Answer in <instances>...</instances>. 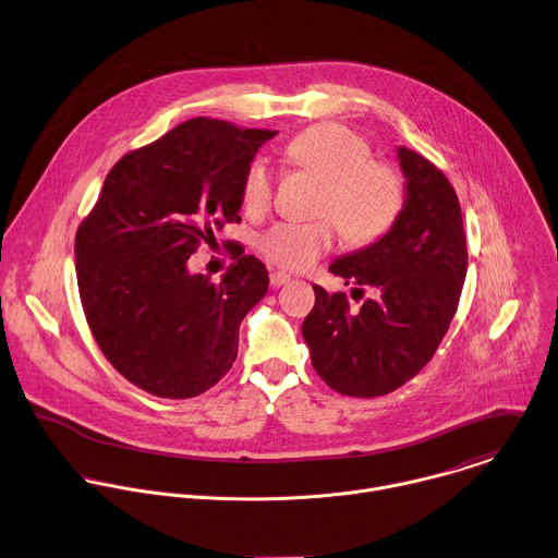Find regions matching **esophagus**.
<instances>
[{
    "instance_id": "obj_1",
    "label": "esophagus",
    "mask_w": 558,
    "mask_h": 558,
    "mask_svg": "<svg viewBox=\"0 0 558 558\" xmlns=\"http://www.w3.org/2000/svg\"><path fill=\"white\" fill-rule=\"evenodd\" d=\"M289 280H291V276H289V274H284V271H271V274H269V284H271L274 289H278V287L287 284Z\"/></svg>"
}]
</instances>
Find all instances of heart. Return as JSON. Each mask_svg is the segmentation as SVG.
Wrapping results in <instances>:
<instances>
[{
    "instance_id": "heart-1",
    "label": "heart",
    "mask_w": 558,
    "mask_h": 558,
    "mask_svg": "<svg viewBox=\"0 0 558 558\" xmlns=\"http://www.w3.org/2000/svg\"><path fill=\"white\" fill-rule=\"evenodd\" d=\"M372 143L356 130L322 121L298 132L284 147L291 169L324 180L317 221H278L256 236V250L276 267L304 271L328 254L337 230L356 247L385 239L407 208V178L385 158L372 156ZM276 173L267 158H254L241 178V204L258 217L271 208Z\"/></svg>"
}]
</instances>
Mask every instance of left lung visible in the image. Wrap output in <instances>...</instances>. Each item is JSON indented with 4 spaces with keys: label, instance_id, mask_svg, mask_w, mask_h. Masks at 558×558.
I'll return each instance as SVG.
<instances>
[{
    "label": "left lung",
    "instance_id": "obj_1",
    "mask_svg": "<svg viewBox=\"0 0 558 558\" xmlns=\"http://www.w3.org/2000/svg\"><path fill=\"white\" fill-rule=\"evenodd\" d=\"M407 208L378 243L330 265L361 298L315 289L302 324L317 376L350 398L387 396L430 363L457 313L468 274V241L454 186L422 154L400 147ZM354 298V295H352Z\"/></svg>",
    "mask_w": 558,
    "mask_h": 558
}]
</instances>
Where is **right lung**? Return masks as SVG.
<instances>
[{"label":"right lung","instance_id":"obj_1","mask_svg":"<svg viewBox=\"0 0 558 558\" xmlns=\"http://www.w3.org/2000/svg\"><path fill=\"white\" fill-rule=\"evenodd\" d=\"M276 134L195 117L108 171L75 232V274L99 350L134 387L186 400L230 372L239 326L269 289L267 267L241 250L213 282L186 260L213 230L241 221L243 171Z\"/></svg>","mask_w":558,"mask_h":558}]
</instances>
